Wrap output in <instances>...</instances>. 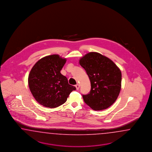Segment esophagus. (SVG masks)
I'll return each instance as SVG.
<instances>
[{
    "label": "esophagus",
    "mask_w": 152,
    "mask_h": 152,
    "mask_svg": "<svg viewBox=\"0 0 152 152\" xmlns=\"http://www.w3.org/2000/svg\"><path fill=\"white\" fill-rule=\"evenodd\" d=\"M75 87L76 88V90H78V89H79V88H80V85L77 84V85L75 86Z\"/></svg>",
    "instance_id": "1"
}]
</instances>
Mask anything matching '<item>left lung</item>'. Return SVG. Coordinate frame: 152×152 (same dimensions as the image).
<instances>
[{
    "mask_svg": "<svg viewBox=\"0 0 152 152\" xmlns=\"http://www.w3.org/2000/svg\"><path fill=\"white\" fill-rule=\"evenodd\" d=\"M79 64L86 71L91 90L83 95L84 102L94 110H105L116 100L121 87V72L110 58L91 52L82 57Z\"/></svg>",
    "mask_w": 152,
    "mask_h": 152,
    "instance_id": "obj_1",
    "label": "left lung"
}]
</instances>
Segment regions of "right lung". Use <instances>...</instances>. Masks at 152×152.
<instances>
[{"label":"right lung","mask_w":152,"mask_h":152,"mask_svg":"<svg viewBox=\"0 0 152 152\" xmlns=\"http://www.w3.org/2000/svg\"><path fill=\"white\" fill-rule=\"evenodd\" d=\"M66 58L58 55L47 56L38 60L28 76V86L36 100L46 107L55 108L64 104L69 94L76 90L60 71Z\"/></svg>","instance_id":"right-lung-1"}]
</instances>
